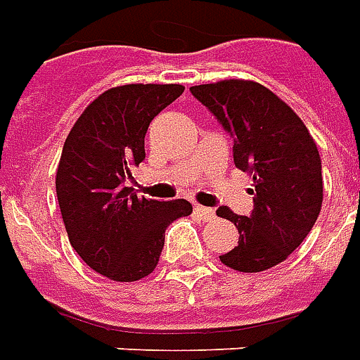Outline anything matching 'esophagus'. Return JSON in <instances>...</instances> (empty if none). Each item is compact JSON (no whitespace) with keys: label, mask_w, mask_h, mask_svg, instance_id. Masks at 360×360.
Instances as JSON below:
<instances>
[{"label":"esophagus","mask_w":360,"mask_h":360,"mask_svg":"<svg viewBox=\"0 0 360 360\" xmlns=\"http://www.w3.org/2000/svg\"><path fill=\"white\" fill-rule=\"evenodd\" d=\"M195 212L199 214V219L205 220V222H209V220H212L214 217H217V212L212 211V209H207V207H195Z\"/></svg>","instance_id":"esophagus-1"}]
</instances>
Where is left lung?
<instances>
[{"label": "left lung", "instance_id": "obj_1", "mask_svg": "<svg viewBox=\"0 0 360 360\" xmlns=\"http://www.w3.org/2000/svg\"><path fill=\"white\" fill-rule=\"evenodd\" d=\"M191 94L234 136V165L253 176V212L217 214L240 238L222 264L238 272L276 266L301 245L322 207V165L313 136L290 105L263 84L230 78L191 86Z\"/></svg>", "mask_w": 360, "mask_h": 360}]
</instances>
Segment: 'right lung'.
Returning <instances> with one entry per match:
<instances>
[{
  "label": "right lung",
  "mask_w": 360,
  "mask_h": 360,
  "mask_svg": "<svg viewBox=\"0 0 360 360\" xmlns=\"http://www.w3.org/2000/svg\"><path fill=\"white\" fill-rule=\"evenodd\" d=\"M182 84H124L103 91L78 117L55 176L70 245L115 282H136L159 263L165 230L191 214L186 199L138 198L126 178L146 159L149 122L182 96Z\"/></svg>",
  "instance_id": "1"
}]
</instances>
